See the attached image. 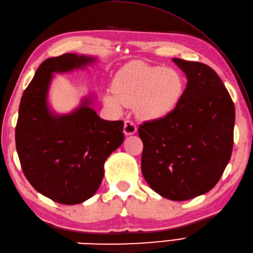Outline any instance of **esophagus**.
I'll return each mask as SVG.
<instances>
[{
  "instance_id": "34e87169",
  "label": "esophagus",
  "mask_w": 253,
  "mask_h": 253,
  "mask_svg": "<svg viewBox=\"0 0 253 253\" xmlns=\"http://www.w3.org/2000/svg\"><path fill=\"white\" fill-rule=\"evenodd\" d=\"M137 131V126L133 121L126 120L125 124H124V133L125 135H133Z\"/></svg>"
}]
</instances>
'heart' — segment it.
<instances>
[{
    "instance_id": "obj_1",
    "label": "heart",
    "mask_w": 253,
    "mask_h": 253,
    "mask_svg": "<svg viewBox=\"0 0 253 253\" xmlns=\"http://www.w3.org/2000/svg\"><path fill=\"white\" fill-rule=\"evenodd\" d=\"M184 89V78L176 69L132 62L116 74L114 93H106L104 102L116 112L122 111L124 105H135L140 117L158 120L176 109Z\"/></svg>"
}]
</instances>
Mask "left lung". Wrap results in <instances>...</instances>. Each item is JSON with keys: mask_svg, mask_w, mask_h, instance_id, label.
<instances>
[{"mask_svg": "<svg viewBox=\"0 0 253 253\" xmlns=\"http://www.w3.org/2000/svg\"><path fill=\"white\" fill-rule=\"evenodd\" d=\"M188 83L176 109L139 126L141 170L160 196L185 201L211 190L232 157L235 106L213 69L173 58Z\"/></svg>", "mask_w": 253, "mask_h": 253, "instance_id": "obj_1", "label": "left lung"}]
</instances>
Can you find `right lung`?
<instances>
[{
  "mask_svg": "<svg viewBox=\"0 0 253 253\" xmlns=\"http://www.w3.org/2000/svg\"><path fill=\"white\" fill-rule=\"evenodd\" d=\"M93 61L73 53L47 58L20 100L15 141L21 169L38 192L57 203L77 204L92 197L106 159L124 141V122L102 120L89 106L90 99L68 115L53 114L47 106L53 73Z\"/></svg>",
  "mask_w": 253,
  "mask_h": 253,
  "instance_id": "add662e5",
  "label": "right lung"
}]
</instances>
